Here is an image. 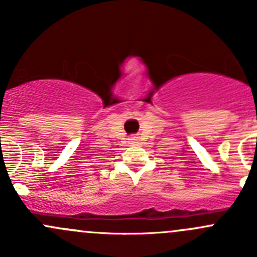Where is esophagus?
Masks as SVG:
<instances>
[{
  "mask_svg": "<svg viewBox=\"0 0 257 257\" xmlns=\"http://www.w3.org/2000/svg\"><path fill=\"white\" fill-rule=\"evenodd\" d=\"M137 141H138V137H131V138H129V142H131V143H137Z\"/></svg>",
  "mask_w": 257,
  "mask_h": 257,
  "instance_id": "34e87169",
  "label": "esophagus"
}]
</instances>
